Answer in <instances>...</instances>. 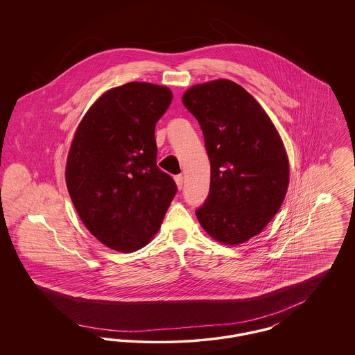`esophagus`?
Instances as JSON below:
<instances>
[{"mask_svg": "<svg viewBox=\"0 0 355 355\" xmlns=\"http://www.w3.org/2000/svg\"><path fill=\"white\" fill-rule=\"evenodd\" d=\"M174 180H175V184H177L178 190H181L184 187V177L182 175H175Z\"/></svg>", "mask_w": 355, "mask_h": 355, "instance_id": "esophagus-1", "label": "esophagus"}]
</instances>
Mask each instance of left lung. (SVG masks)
Returning a JSON list of instances; mask_svg holds the SVG:
<instances>
[{"label": "left lung", "instance_id": "left-lung-1", "mask_svg": "<svg viewBox=\"0 0 355 355\" xmlns=\"http://www.w3.org/2000/svg\"><path fill=\"white\" fill-rule=\"evenodd\" d=\"M182 103L201 126L211 168L197 218L218 242H246L285 200L288 159L282 139L261 105L233 81L194 85Z\"/></svg>", "mask_w": 355, "mask_h": 355}]
</instances>
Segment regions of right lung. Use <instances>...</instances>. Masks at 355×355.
Wrapping results in <instances>:
<instances>
[{
	"label": "right lung",
	"instance_id": "obj_1",
	"mask_svg": "<svg viewBox=\"0 0 355 355\" xmlns=\"http://www.w3.org/2000/svg\"><path fill=\"white\" fill-rule=\"evenodd\" d=\"M169 87L129 83L103 93L73 138L67 185L87 230L105 246L135 252L161 227L177 185L157 166L155 123Z\"/></svg>",
	"mask_w": 355,
	"mask_h": 355
}]
</instances>
